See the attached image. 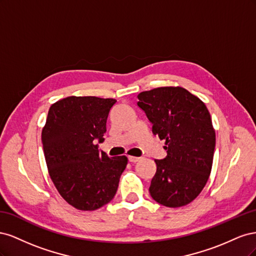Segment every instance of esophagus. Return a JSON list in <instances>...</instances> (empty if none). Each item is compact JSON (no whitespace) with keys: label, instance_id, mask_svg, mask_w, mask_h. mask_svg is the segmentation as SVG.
<instances>
[{"label":"esophagus","instance_id":"1","mask_svg":"<svg viewBox=\"0 0 256 256\" xmlns=\"http://www.w3.org/2000/svg\"><path fill=\"white\" fill-rule=\"evenodd\" d=\"M141 158H138V157H134V156H129L128 157V160L130 161V162H138V160H140Z\"/></svg>","mask_w":256,"mask_h":256}]
</instances>
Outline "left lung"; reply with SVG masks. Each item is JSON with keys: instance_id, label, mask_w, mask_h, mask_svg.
<instances>
[{"instance_id": "obj_1", "label": "left lung", "mask_w": 256, "mask_h": 256, "mask_svg": "<svg viewBox=\"0 0 256 256\" xmlns=\"http://www.w3.org/2000/svg\"><path fill=\"white\" fill-rule=\"evenodd\" d=\"M138 106L166 140V157L154 160L150 193L166 207L188 205L203 190L212 172L216 131L207 106L182 86H164L138 95Z\"/></svg>"}]
</instances>
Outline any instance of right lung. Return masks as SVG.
I'll list each match as a JSON object with an SVG mask.
<instances>
[{
  "label": "right lung",
  "instance_id": "right-lung-1",
  "mask_svg": "<svg viewBox=\"0 0 256 256\" xmlns=\"http://www.w3.org/2000/svg\"><path fill=\"white\" fill-rule=\"evenodd\" d=\"M116 100L69 96L54 102L42 131L51 180L66 202L79 210H96L114 198L126 168V156L110 158L98 150L106 118Z\"/></svg>",
  "mask_w": 256,
  "mask_h": 256
}]
</instances>
